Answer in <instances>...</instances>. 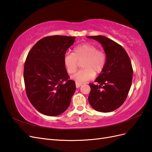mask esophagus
<instances>
[{
  "instance_id": "obj_1",
  "label": "esophagus",
  "mask_w": 152,
  "mask_h": 152,
  "mask_svg": "<svg viewBox=\"0 0 152 152\" xmlns=\"http://www.w3.org/2000/svg\"><path fill=\"white\" fill-rule=\"evenodd\" d=\"M75 84H76V87H77V88H79V87L82 86V84L78 83V82H76Z\"/></svg>"
}]
</instances>
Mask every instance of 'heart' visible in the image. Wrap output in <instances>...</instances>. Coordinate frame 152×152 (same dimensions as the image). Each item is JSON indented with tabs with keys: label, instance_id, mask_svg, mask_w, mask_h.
<instances>
[{
	"label": "heart",
	"instance_id": "obj_1",
	"mask_svg": "<svg viewBox=\"0 0 152 152\" xmlns=\"http://www.w3.org/2000/svg\"><path fill=\"white\" fill-rule=\"evenodd\" d=\"M74 53L67 52L64 55L63 62L68 73L76 70L78 61L84 59L82 63L83 69L78 70L72 76V79L78 83H84L93 79L95 73L102 72L107 63V55L99 50L95 45L86 43L77 45L73 50Z\"/></svg>",
	"mask_w": 152,
	"mask_h": 152
}]
</instances>
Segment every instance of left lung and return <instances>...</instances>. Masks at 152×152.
Masks as SVG:
<instances>
[{
	"instance_id": "8db88e82",
	"label": "left lung",
	"mask_w": 152,
	"mask_h": 152,
	"mask_svg": "<svg viewBox=\"0 0 152 152\" xmlns=\"http://www.w3.org/2000/svg\"><path fill=\"white\" fill-rule=\"evenodd\" d=\"M87 37L102 44L107 55L103 70L95 80L99 85L89 84V102L96 111H114L125 102L131 88L133 70L130 58L122 45L104 36Z\"/></svg>"
}]
</instances>
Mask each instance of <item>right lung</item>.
Instances as JSON below:
<instances>
[{"mask_svg": "<svg viewBox=\"0 0 152 152\" xmlns=\"http://www.w3.org/2000/svg\"><path fill=\"white\" fill-rule=\"evenodd\" d=\"M75 37L53 35L39 40L28 53L24 65L26 93L41 113L56 116L70 104L75 82L70 80L64 65L66 50Z\"/></svg>", "mask_w": 152, "mask_h": 152, "instance_id": "1", "label": "right lung"}]
</instances>
